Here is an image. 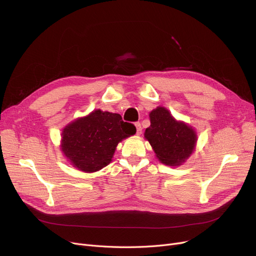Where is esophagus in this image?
Returning a JSON list of instances; mask_svg holds the SVG:
<instances>
[{"label": "esophagus", "mask_w": 256, "mask_h": 256, "mask_svg": "<svg viewBox=\"0 0 256 256\" xmlns=\"http://www.w3.org/2000/svg\"><path fill=\"white\" fill-rule=\"evenodd\" d=\"M135 126H136V128H137V135L139 136V135H141V132H142V126H141V124H140V122H136V124H135Z\"/></svg>", "instance_id": "obj_1"}]
</instances>
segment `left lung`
Masks as SVG:
<instances>
[{
  "mask_svg": "<svg viewBox=\"0 0 256 256\" xmlns=\"http://www.w3.org/2000/svg\"><path fill=\"white\" fill-rule=\"evenodd\" d=\"M150 126L144 132L156 156L168 166H180L190 158L197 142L196 130L184 121L176 120L169 110L158 106L150 113Z\"/></svg>",
  "mask_w": 256,
  "mask_h": 256,
  "instance_id": "8db88e82",
  "label": "left lung"
}]
</instances>
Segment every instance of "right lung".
I'll use <instances>...</instances> for the list:
<instances>
[{
    "mask_svg": "<svg viewBox=\"0 0 256 256\" xmlns=\"http://www.w3.org/2000/svg\"><path fill=\"white\" fill-rule=\"evenodd\" d=\"M135 134V126L119 114L98 109L63 128L60 147L74 168L92 173L109 165L118 143Z\"/></svg>",
    "mask_w": 256,
    "mask_h": 256,
    "instance_id": "add662e5",
    "label": "right lung"
}]
</instances>
